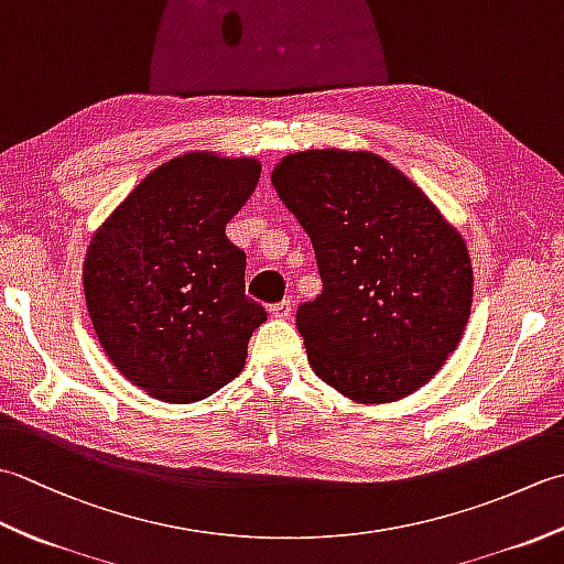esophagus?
<instances>
[{
	"label": "esophagus",
	"instance_id": "obj_1",
	"mask_svg": "<svg viewBox=\"0 0 564 564\" xmlns=\"http://www.w3.org/2000/svg\"><path fill=\"white\" fill-rule=\"evenodd\" d=\"M291 310H293V303H291V301H281V303L271 305L269 313H271V317H275V319H289V317H291Z\"/></svg>",
	"mask_w": 564,
	"mask_h": 564
}]
</instances>
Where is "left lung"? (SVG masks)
<instances>
[{"mask_svg": "<svg viewBox=\"0 0 564 564\" xmlns=\"http://www.w3.org/2000/svg\"><path fill=\"white\" fill-rule=\"evenodd\" d=\"M271 182L313 239L322 275V293L295 319L315 376L361 404L426 386L470 319L463 235L368 150L285 154Z\"/></svg>", "mask_w": 564, "mask_h": 564, "instance_id": "8db88e82", "label": "left lung"}]
</instances>
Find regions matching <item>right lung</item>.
<instances>
[{
  "label": "right lung",
  "mask_w": 564,
  "mask_h": 564,
  "mask_svg": "<svg viewBox=\"0 0 564 564\" xmlns=\"http://www.w3.org/2000/svg\"><path fill=\"white\" fill-rule=\"evenodd\" d=\"M261 162L186 152L160 164L91 235L84 297L101 349L150 398H210L245 368L267 310L245 295V251L225 225L254 194Z\"/></svg>",
  "instance_id": "obj_1"
}]
</instances>
